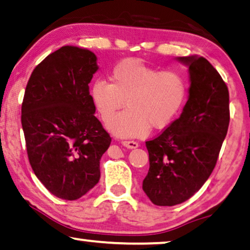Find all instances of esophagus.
Instances as JSON below:
<instances>
[{"instance_id":"1","label":"esophagus","mask_w":250,"mask_h":250,"mask_svg":"<svg viewBox=\"0 0 250 250\" xmlns=\"http://www.w3.org/2000/svg\"><path fill=\"white\" fill-rule=\"evenodd\" d=\"M122 145L125 146L127 148H137L139 146L138 143L135 142V141H123Z\"/></svg>"}]
</instances>
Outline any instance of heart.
Instances as JSON below:
<instances>
[{
  "label": "heart",
  "mask_w": 250,
  "mask_h": 250,
  "mask_svg": "<svg viewBox=\"0 0 250 250\" xmlns=\"http://www.w3.org/2000/svg\"><path fill=\"white\" fill-rule=\"evenodd\" d=\"M111 83L98 79L90 95L102 120L108 122L127 102L129 107L108 123L119 137H144L153 129L167 128L182 111L188 95V80L174 69L160 71L142 59L128 58L109 73Z\"/></svg>",
  "instance_id": "obj_1"
}]
</instances>
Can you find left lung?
<instances>
[{"instance_id": "1", "label": "left lung", "mask_w": 250, "mask_h": 250, "mask_svg": "<svg viewBox=\"0 0 250 250\" xmlns=\"http://www.w3.org/2000/svg\"><path fill=\"white\" fill-rule=\"evenodd\" d=\"M188 65V101L178 119L146 142L149 169L143 189L156 206L188 200L211 175L229 123L226 83L204 57H181Z\"/></svg>"}]
</instances>
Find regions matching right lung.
<instances>
[{
	"instance_id": "obj_1",
	"label": "right lung",
	"mask_w": 250,
	"mask_h": 250,
	"mask_svg": "<svg viewBox=\"0 0 250 250\" xmlns=\"http://www.w3.org/2000/svg\"><path fill=\"white\" fill-rule=\"evenodd\" d=\"M97 57L62 46L32 72L21 104V125L31 167L50 193L76 200L101 177L99 160L111 136L94 115L89 83Z\"/></svg>"
}]
</instances>
